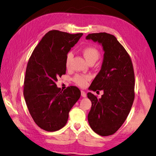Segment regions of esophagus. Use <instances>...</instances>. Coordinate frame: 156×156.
Here are the masks:
<instances>
[{"label":"esophagus","mask_w":156,"mask_h":156,"mask_svg":"<svg viewBox=\"0 0 156 156\" xmlns=\"http://www.w3.org/2000/svg\"><path fill=\"white\" fill-rule=\"evenodd\" d=\"M81 95H82V96L83 98H86V94L85 91H81Z\"/></svg>","instance_id":"esophagus-1"}]
</instances>
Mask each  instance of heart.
Here are the masks:
<instances>
[{
	"label": "heart",
	"instance_id": "obj_1",
	"mask_svg": "<svg viewBox=\"0 0 156 156\" xmlns=\"http://www.w3.org/2000/svg\"><path fill=\"white\" fill-rule=\"evenodd\" d=\"M82 53L87 62H90L91 61H96L99 58V55H100L98 49L95 47L91 46L86 47L84 49H83ZM73 57V55L72 53H69L67 54L66 58V65L67 67L69 66L71 59ZM90 79V77L87 75H76L74 78V81L78 86L84 87L86 86L87 82Z\"/></svg>",
	"mask_w": 156,
	"mask_h": 156
}]
</instances>
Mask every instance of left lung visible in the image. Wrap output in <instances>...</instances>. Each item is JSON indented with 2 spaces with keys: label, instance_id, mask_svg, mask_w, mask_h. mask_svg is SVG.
I'll return each instance as SVG.
<instances>
[{
  "label": "left lung",
  "instance_id": "8db88e82",
  "mask_svg": "<svg viewBox=\"0 0 156 156\" xmlns=\"http://www.w3.org/2000/svg\"><path fill=\"white\" fill-rule=\"evenodd\" d=\"M101 45L104 51L100 71L94 78L90 90H103L98 99L87 93L91 102L87 115L90 127L103 136L114 134L129 115L134 99V73L130 56L114 35L107 33L87 35Z\"/></svg>",
  "mask_w": 156,
  "mask_h": 156
}]
</instances>
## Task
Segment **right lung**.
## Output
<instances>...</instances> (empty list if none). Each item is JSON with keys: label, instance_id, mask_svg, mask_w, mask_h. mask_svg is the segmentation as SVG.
Instances as JSON below:
<instances>
[{"label": "right lung", "instance_id": "add662e5", "mask_svg": "<svg viewBox=\"0 0 156 156\" xmlns=\"http://www.w3.org/2000/svg\"><path fill=\"white\" fill-rule=\"evenodd\" d=\"M82 35L49 31L35 48L27 63L23 96L34 122L46 131L55 132L65 126L69 111L80 98L78 87L61 90L56 82L66 73V55Z\"/></svg>", "mask_w": 156, "mask_h": 156}]
</instances>
